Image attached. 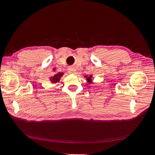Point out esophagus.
Segmentation results:
<instances>
[{
  "label": "esophagus",
  "instance_id": "1",
  "mask_svg": "<svg viewBox=\"0 0 155 155\" xmlns=\"http://www.w3.org/2000/svg\"><path fill=\"white\" fill-rule=\"evenodd\" d=\"M68 71L70 74H74L75 72H76V69L74 67H70L68 68Z\"/></svg>",
  "mask_w": 155,
  "mask_h": 155
}]
</instances>
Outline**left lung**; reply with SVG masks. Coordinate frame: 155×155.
<instances>
[{"label": "left lung", "mask_w": 155, "mask_h": 155, "mask_svg": "<svg viewBox=\"0 0 155 155\" xmlns=\"http://www.w3.org/2000/svg\"><path fill=\"white\" fill-rule=\"evenodd\" d=\"M84 77L87 78V81H88V82H89V83H91V81H92V75H91V76H85Z\"/></svg>", "instance_id": "obj_1"}]
</instances>
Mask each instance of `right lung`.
Instances as JSON below:
<instances>
[{
	"label": "right lung",
	"instance_id": "right-lung-1",
	"mask_svg": "<svg viewBox=\"0 0 155 155\" xmlns=\"http://www.w3.org/2000/svg\"><path fill=\"white\" fill-rule=\"evenodd\" d=\"M63 72H59L54 74L53 76H51L50 78V81L52 83H56L59 81L61 78L63 76Z\"/></svg>",
	"mask_w": 155,
	"mask_h": 155
}]
</instances>
